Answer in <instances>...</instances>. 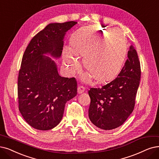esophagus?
I'll list each match as a JSON object with an SVG mask.
<instances>
[{
    "mask_svg": "<svg viewBox=\"0 0 159 159\" xmlns=\"http://www.w3.org/2000/svg\"><path fill=\"white\" fill-rule=\"evenodd\" d=\"M85 87L82 85H79L78 87V94H81V93H83L85 91Z\"/></svg>",
    "mask_w": 159,
    "mask_h": 159,
    "instance_id": "1",
    "label": "esophagus"
}]
</instances>
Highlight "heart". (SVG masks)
Masks as SVG:
<instances>
[{
	"label": "heart",
	"instance_id": "obj_1",
	"mask_svg": "<svg viewBox=\"0 0 159 159\" xmlns=\"http://www.w3.org/2000/svg\"><path fill=\"white\" fill-rule=\"evenodd\" d=\"M126 52L127 43L122 32L94 25L82 28L73 35L70 49L63 50V64L66 71L72 73L79 67L76 58H84L85 71L95 81L104 82L119 74Z\"/></svg>",
	"mask_w": 159,
	"mask_h": 159
}]
</instances>
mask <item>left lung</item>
Segmentation results:
<instances>
[{
	"instance_id": "left-lung-1",
	"label": "left lung",
	"mask_w": 159,
	"mask_h": 159,
	"mask_svg": "<svg viewBox=\"0 0 159 159\" xmlns=\"http://www.w3.org/2000/svg\"><path fill=\"white\" fill-rule=\"evenodd\" d=\"M128 59L117 77L100 88H91L89 117L98 128L111 130L122 125L134 110L141 70L134 47L130 46Z\"/></svg>"
}]
</instances>
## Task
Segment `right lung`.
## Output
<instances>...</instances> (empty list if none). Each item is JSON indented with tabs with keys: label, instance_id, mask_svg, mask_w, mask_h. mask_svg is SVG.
I'll return each instance as SVG.
<instances>
[{
	"label": "right lung",
	"instance_id": "obj_1",
	"mask_svg": "<svg viewBox=\"0 0 159 159\" xmlns=\"http://www.w3.org/2000/svg\"><path fill=\"white\" fill-rule=\"evenodd\" d=\"M77 23H49L25 51L18 76L19 110L34 129L48 130L58 125L66 102L77 94L75 79L61 77L55 62L46 56L61 57L66 32Z\"/></svg>",
	"mask_w": 159,
	"mask_h": 159
}]
</instances>
